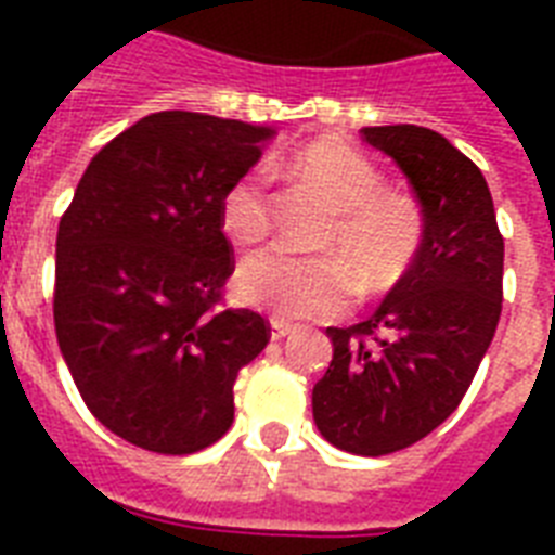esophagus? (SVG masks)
I'll use <instances>...</instances> for the list:
<instances>
[{"label":"esophagus","instance_id":"34e87169","mask_svg":"<svg viewBox=\"0 0 555 555\" xmlns=\"http://www.w3.org/2000/svg\"><path fill=\"white\" fill-rule=\"evenodd\" d=\"M294 331V325L285 320H270V339H285Z\"/></svg>","mask_w":555,"mask_h":555}]
</instances>
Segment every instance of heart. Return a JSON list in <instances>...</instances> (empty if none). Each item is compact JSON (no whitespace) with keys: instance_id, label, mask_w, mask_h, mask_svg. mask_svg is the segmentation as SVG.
<instances>
[{"instance_id":"obj_1","label":"heart","mask_w":555,"mask_h":555,"mask_svg":"<svg viewBox=\"0 0 555 555\" xmlns=\"http://www.w3.org/2000/svg\"><path fill=\"white\" fill-rule=\"evenodd\" d=\"M291 172L334 209L322 247L337 253L365 291H379L403 276L423 238V212L412 195L383 190V172L357 146L337 138L302 146L291 158ZM218 221L235 247H253L268 235L270 192L261 172H244L227 186ZM343 261L259 253L242 261L235 291L247 305L287 320L334 317L351 296Z\"/></svg>"}]
</instances>
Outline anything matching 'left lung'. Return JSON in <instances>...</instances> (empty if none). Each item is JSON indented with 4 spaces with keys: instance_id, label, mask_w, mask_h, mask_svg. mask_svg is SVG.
<instances>
[{
    "instance_id": "8db88e82",
    "label": "left lung",
    "mask_w": 555,
    "mask_h": 555,
    "mask_svg": "<svg viewBox=\"0 0 555 555\" xmlns=\"http://www.w3.org/2000/svg\"><path fill=\"white\" fill-rule=\"evenodd\" d=\"M421 201L423 238L365 322L328 328L334 357L313 386L322 438L388 455L438 429L464 400L501 317L504 238L481 169L423 126H365Z\"/></svg>"
}]
</instances>
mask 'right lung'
<instances>
[{"label":"right lung","instance_id":"1","mask_svg":"<svg viewBox=\"0 0 555 555\" xmlns=\"http://www.w3.org/2000/svg\"><path fill=\"white\" fill-rule=\"evenodd\" d=\"M268 126L158 112L108 141L56 230L54 325L74 386L117 438L190 455L233 423L238 369L268 346L256 311H221L233 273L218 207Z\"/></svg>","mask_w":555,"mask_h":555}]
</instances>
